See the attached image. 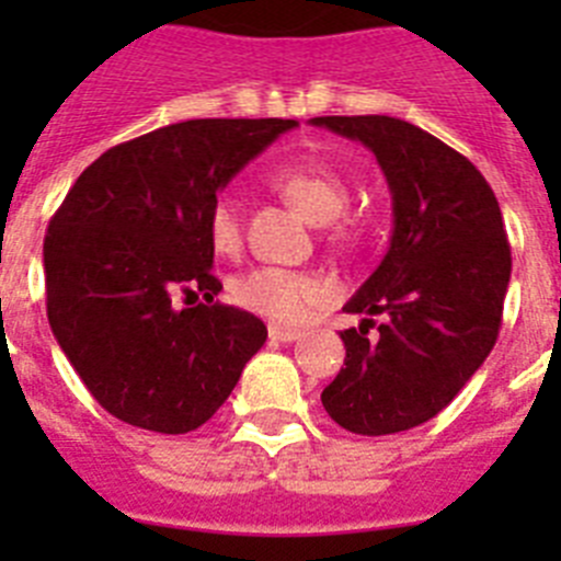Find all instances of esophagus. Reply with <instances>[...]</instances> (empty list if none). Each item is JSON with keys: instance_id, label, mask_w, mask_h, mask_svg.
Masks as SVG:
<instances>
[{"instance_id": "34e87169", "label": "esophagus", "mask_w": 561, "mask_h": 561, "mask_svg": "<svg viewBox=\"0 0 561 561\" xmlns=\"http://www.w3.org/2000/svg\"><path fill=\"white\" fill-rule=\"evenodd\" d=\"M270 336L277 342H295L304 336V331L300 329H286V325H270Z\"/></svg>"}]
</instances>
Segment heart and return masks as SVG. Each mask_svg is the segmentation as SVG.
I'll use <instances>...</instances> for the list:
<instances>
[{
	"instance_id": "1",
	"label": "heart",
	"mask_w": 561,
	"mask_h": 561,
	"mask_svg": "<svg viewBox=\"0 0 561 561\" xmlns=\"http://www.w3.org/2000/svg\"><path fill=\"white\" fill-rule=\"evenodd\" d=\"M270 180L311 225H331L348 207V180L323 160L284 162L270 173ZM207 241L216 255L230 257L241 250V205L232 193L213 199L207 210ZM329 295L331 286L325 277L270 264L252 266L230 284V297L241 309L275 323H297L306 311L329 300Z\"/></svg>"
}]
</instances>
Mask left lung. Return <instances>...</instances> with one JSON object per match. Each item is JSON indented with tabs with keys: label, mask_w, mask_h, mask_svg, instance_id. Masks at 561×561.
Here are the masks:
<instances>
[{
	"label": "left lung",
	"mask_w": 561,
	"mask_h": 561,
	"mask_svg": "<svg viewBox=\"0 0 561 561\" xmlns=\"http://www.w3.org/2000/svg\"><path fill=\"white\" fill-rule=\"evenodd\" d=\"M370 148L393 199L390 247L342 311L345 368L323 390L331 419L356 435L413 430L460 393L492 354L512 277L503 213L483 173L424 128L385 114L311 117ZM385 313L370 341L369 317Z\"/></svg>",
	"instance_id": "8db88e82"
}]
</instances>
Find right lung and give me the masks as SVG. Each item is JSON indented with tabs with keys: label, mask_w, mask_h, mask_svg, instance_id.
I'll list each match as a JSON object with an SVG mask.
<instances>
[{
	"label": "right lung",
	"mask_w": 561,
	"mask_h": 561,
	"mask_svg": "<svg viewBox=\"0 0 561 561\" xmlns=\"http://www.w3.org/2000/svg\"><path fill=\"white\" fill-rule=\"evenodd\" d=\"M295 126L173 123L108 148L69 187L44 238L49 329L114 419L165 435L202 427L266 342L255 314L213 304L207 210ZM176 294L208 304L180 310Z\"/></svg>",
	"instance_id": "add662e5"
}]
</instances>
